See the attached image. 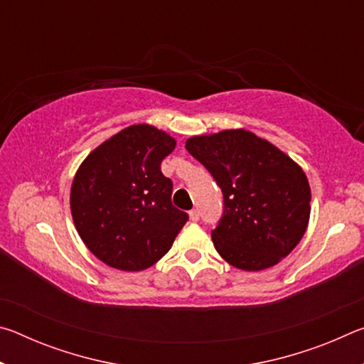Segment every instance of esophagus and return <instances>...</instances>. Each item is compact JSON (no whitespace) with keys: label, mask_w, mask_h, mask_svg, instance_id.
I'll use <instances>...</instances> for the list:
<instances>
[{"label":"esophagus","mask_w":364,"mask_h":364,"mask_svg":"<svg viewBox=\"0 0 364 364\" xmlns=\"http://www.w3.org/2000/svg\"><path fill=\"white\" fill-rule=\"evenodd\" d=\"M189 218L193 220V221H199V220H200L199 210H196V208H194V210H191V212H189Z\"/></svg>","instance_id":"1"}]
</instances>
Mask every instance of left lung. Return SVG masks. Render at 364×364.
<instances>
[{
    "mask_svg": "<svg viewBox=\"0 0 364 364\" xmlns=\"http://www.w3.org/2000/svg\"><path fill=\"white\" fill-rule=\"evenodd\" d=\"M186 149L223 193V215L212 231L218 254L245 271L269 268L291 254L310 218L304 170L245 130L189 138Z\"/></svg>",
    "mask_w": 364,
    "mask_h": 364,
    "instance_id": "8db88e82",
    "label": "left lung"
}]
</instances>
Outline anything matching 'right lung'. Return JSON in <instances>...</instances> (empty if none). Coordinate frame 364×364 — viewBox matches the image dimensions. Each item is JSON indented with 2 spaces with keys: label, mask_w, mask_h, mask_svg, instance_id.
Listing matches in <instances>:
<instances>
[{
  "label": "right lung",
  "mask_w": 364,
  "mask_h": 364,
  "mask_svg": "<svg viewBox=\"0 0 364 364\" xmlns=\"http://www.w3.org/2000/svg\"><path fill=\"white\" fill-rule=\"evenodd\" d=\"M175 144L151 125H132L80 165L70 191L73 223L86 247L109 267H152L188 221L171 204L173 183L160 170Z\"/></svg>",
  "instance_id": "add662e5"
}]
</instances>
